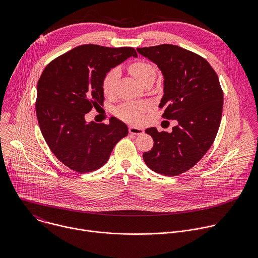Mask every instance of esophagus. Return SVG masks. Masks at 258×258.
Listing matches in <instances>:
<instances>
[{
  "mask_svg": "<svg viewBox=\"0 0 258 258\" xmlns=\"http://www.w3.org/2000/svg\"><path fill=\"white\" fill-rule=\"evenodd\" d=\"M128 132L133 135H142L144 133V130L141 127H136V126H130Z\"/></svg>",
  "mask_w": 258,
  "mask_h": 258,
  "instance_id": "1",
  "label": "esophagus"
}]
</instances>
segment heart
<instances>
[{"mask_svg": "<svg viewBox=\"0 0 258 258\" xmlns=\"http://www.w3.org/2000/svg\"><path fill=\"white\" fill-rule=\"evenodd\" d=\"M132 75L144 86L153 83L156 76V67L145 60H137L128 65ZM120 77V71L117 68L110 69L102 80V91L106 97H112L115 94L117 83ZM149 109V104L128 102L117 109V115L131 123H140L144 118V113Z\"/></svg>", "mask_w": 258, "mask_h": 258, "instance_id": "heart-1", "label": "heart"}]
</instances>
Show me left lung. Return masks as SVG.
Returning <instances> with one entry per match:
<instances>
[{"instance_id":"obj_1","label":"left lung","mask_w":258,"mask_h":258,"mask_svg":"<svg viewBox=\"0 0 258 258\" xmlns=\"http://www.w3.org/2000/svg\"><path fill=\"white\" fill-rule=\"evenodd\" d=\"M137 50L162 71L164 94L159 108L164 109L163 118L178 122L170 134L146 130L154 145L143 159L153 171L174 176L192 168L213 144L224 93L214 69L194 52L169 44Z\"/></svg>"}]
</instances>
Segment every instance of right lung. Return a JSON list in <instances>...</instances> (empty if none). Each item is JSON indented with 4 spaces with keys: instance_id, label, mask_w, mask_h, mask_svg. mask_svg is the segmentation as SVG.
Segmentation results:
<instances>
[{
    "instance_id": "right-lung-1",
    "label": "right lung",
    "mask_w": 258,
    "mask_h": 258,
    "mask_svg": "<svg viewBox=\"0 0 258 258\" xmlns=\"http://www.w3.org/2000/svg\"><path fill=\"white\" fill-rule=\"evenodd\" d=\"M131 56H138L132 47L82 45L44 69L36 88V117L49 148L70 169L80 173L99 169L127 136L126 124L115 117L108 124L88 123L85 115L103 106L104 76Z\"/></svg>"
}]
</instances>
